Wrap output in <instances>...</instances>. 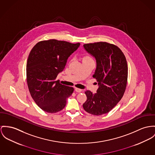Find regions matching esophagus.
Here are the masks:
<instances>
[{"label": "esophagus", "instance_id": "34e87169", "mask_svg": "<svg viewBox=\"0 0 155 155\" xmlns=\"http://www.w3.org/2000/svg\"><path fill=\"white\" fill-rule=\"evenodd\" d=\"M75 90L76 92L77 93H81L82 91V90L81 89H80V88H75Z\"/></svg>", "mask_w": 155, "mask_h": 155}]
</instances>
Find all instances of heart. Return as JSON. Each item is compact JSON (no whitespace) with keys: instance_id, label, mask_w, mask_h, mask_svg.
Masks as SVG:
<instances>
[{"instance_id":"obj_1","label":"heart","mask_w":155,"mask_h":155,"mask_svg":"<svg viewBox=\"0 0 155 155\" xmlns=\"http://www.w3.org/2000/svg\"><path fill=\"white\" fill-rule=\"evenodd\" d=\"M92 58L89 55H85L83 58V60H91Z\"/></svg>"}]
</instances>
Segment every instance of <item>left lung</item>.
I'll return each instance as SVG.
<instances>
[{
	"instance_id": "8db88e82",
	"label": "left lung",
	"mask_w": 155,
	"mask_h": 155,
	"mask_svg": "<svg viewBox=\"0 0 155 155\" xmlns=\"http://www.w3.org/2000/svg\"><path fill=\"white\" fill-rule=\"evenodd\" d=\"M84 48L96 60L93 77L99 87L95 93L85 92L87 100L83 106L87 113L100 116L111 110L124 95L128 76L127 61L118 47L106 42L86 44Z\"/></svg>"
}]
</instances>
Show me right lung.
<instances>
[{
    "instance_id": "add662e5",
    "label": "right lung",
    "mask_w": 155,
    "mask_h": 155,
    "mask_svg": "<svg viewBox=\"0 0 155 155\" xmlns=\"http://www.w3.org/2000/svg\"><path fill=\"white\" fill-rule=\"evenodd\" d=\"M80 45L49 39L38 42L31 51L26 64V81L31 97L42 110L54 113L65 106L74 88L62 85L55 79Z\"/></svg>"
}]
</instances>
